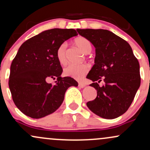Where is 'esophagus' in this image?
<instances>
[{
  "mask_svg": "<svg viewBox=\"0 0 150 150\" xmlns=\"http://www.w3.org/2000/svg\"><path fill=\"white\" fill-rule=\"evenodd\" d=\"M78 85H79V87H81V88H83V87H85V86H86V84L84 83V82H79Z\"/></svg>",
  "mask_w": 150,
  "mask_h": 150,
  "instance_id": "obj_1",
  "label": "esophagus"
}]
</instances>
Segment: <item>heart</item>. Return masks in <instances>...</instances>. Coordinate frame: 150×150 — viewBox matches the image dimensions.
I'll list each match as a JSON object with an SVG mask.
<instances>
[{
    "label": "heart",
    "instance_id": "obj_1",
    "mask_svg": "<svg viewBox=\"0 0 150 150\" xmlns=\"http://www.w3.org/2000/svg\"><path fill=\"white\" fill-rule=\"evenodd\" d=\"M74 44L84 53L87 54L92 50V44L87 39L83 37H78L74 39ZM56 58L61 65L67 63L66 44H61L56 50ZM89 70V65L84 63L81 65H69L64 68V74L66 76L81 80L87 75Z\"/></svg>",
    "mask_w": 150,
    "mask_h": 150
}]
</instances>
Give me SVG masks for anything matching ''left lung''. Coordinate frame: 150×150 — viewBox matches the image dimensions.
<instances>
[{
  "label": "left lung",
  "mask_w": 150,
  "mask_h": 150,
  "mask_svg": "<svg viewBox=\"0 0 150 150\" xmlns=\"http://www.w3.org/2000/svg\"><path fill=\"white\" fill-rule=\"evenodd\" d=\"M77 31L96 51L94 65L87 77L94 82L90 86L97 89V96L87 103V107L106 119L121 116L130 107L140 85V64L130 44L106 30ZM101 80L105 84L100 87Z\"/></svg>",
  "instance_id": "obj_1"
}]
</instances>
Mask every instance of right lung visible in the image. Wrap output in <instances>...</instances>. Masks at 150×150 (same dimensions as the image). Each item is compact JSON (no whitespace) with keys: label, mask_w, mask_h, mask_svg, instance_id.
<instances>
[{"label":"right lung","mask_w":150,"mask_h":150,"mask_svg":"<svg viewBox=\"0 0 150 150\" xmlns=\"http://www.w3.org/2000/svg\"><path fill=\"white\" fill-rule=\"evenodd\" d=\"M73 29H51L27 40L11 63L9 88L15 104L26 116L41 118L56 111L68 87L77 81L62 77L63 69L56 50L65 41L77 36ZM51 79L55 84L48 83Z\"/></svg>","instance_id":"add662e5"}]
</instances>
